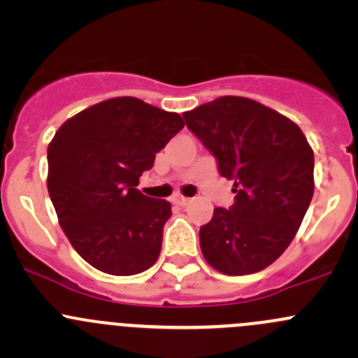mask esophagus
Listing matches in <instances>:
<instances>
[{"mask_svg":"<svg viewBox=\"0 0 358 358\" xmlns=\"http://www.w3.org/2000/svg\"><path fill=\"white\" fill-rule=\"evenodd\" d=\"M173 202H175V204H178V206H187L190 202V199H189V197H183V196H175V197H173Z\"/></svg>","mask_w":358,"mask_h":358,"instance_id":"34e87169","label":"esophagus"}]
</instances>
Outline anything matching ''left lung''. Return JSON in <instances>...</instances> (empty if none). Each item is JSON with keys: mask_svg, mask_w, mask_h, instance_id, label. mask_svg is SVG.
Returning <instances> with one entry per match:
<instances>
[{"mask_svg": "<svg viewBox=\"0 0 358 358\" xmlns=\"http://www.w3.org/2000/svg\"><path fill=\"white\" fill-rule=\"evenodd\" d=\"M187 128L234 180L236 202L199 230L206 262L225 275L272 265L294 239L313 196V150L296 122L244 96L183 114Z\"/></svg>", "mask_w": 358, "mask_h": 358, "instance_id": "obj_1", "label": "left lung"}]
</instances>
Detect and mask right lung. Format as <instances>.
Listing matches in <instances>:
<instances>
[{
  "label": "right lung",
  "mask_w": 358,
  "mask_h": 358,
  "mask_svg": "<svg viewBox=\"0 0 358 358\" xmlns=\"http://www.w3.org/2000/svg\"><path fill=\"white\" fill-rule=\"evenodd\" d=\"M185 126L182 115L135 96L103 100L67 119L48 145V194L69 243L110 275L157 262L171 204L136 189Z\"/></svg>",
  "instance_id": "add662e5"
}]
</instances>
